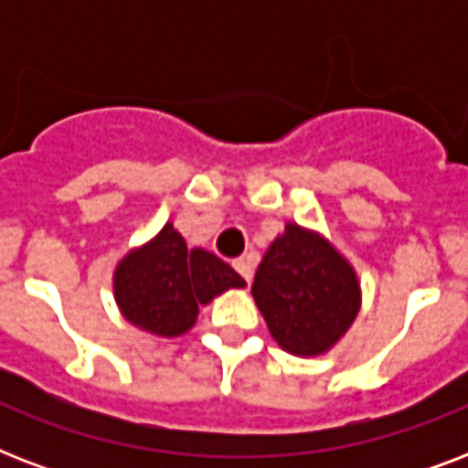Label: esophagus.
I'll list each match as a JSON object with an SVG mask.
<instances>
[{
    "instance_id": "34e87169",
    "label": "esophagus",
    "mask_w": 468,
    "mask_h": 468,
    "mask_svg": "<svg viewBox=\"0 0 468 468\" xmlns=\"http://www.w3.org/2000/svg\"><path fill=\"white\" fill-rule=\"evenodd\" d=\"M233 267H235V271H238V274H240L242 279H245V282H252V267H250V262L248 260H245V257H240V260H235L233 262Z\"/></svg>"
}]
</instances>
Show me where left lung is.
I'll return each instance as SVG.
<instances>
[{
  "mask_svg": "<svg viewBox=\"0 0 468 468\" xmlns=\"http://www.w3.org/2000/svg\"><path fill=\"white\" fill-rule=\"evenodd\" d=\"M252 296L279 347L299 356L333 347L356 318L362 299L347 260L296 223L264 252Z\"/></svg>",
  "mask_w": 468,
  "mask_h": 468,
  "instance_id": "obj_1",
  "label": "left lung"
}]
</instances>
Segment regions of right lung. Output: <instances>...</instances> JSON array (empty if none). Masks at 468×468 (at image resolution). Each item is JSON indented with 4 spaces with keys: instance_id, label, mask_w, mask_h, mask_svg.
Returning <instances> with one entry per match:
<instances>
[{
    "instance_id": "obj_1",
    "label": "right lung",
    "mask_w": 468,
    "mask_h": 468,
    "mask_svg": "<svg viewBox=\"0 0 468 468\" xmlns=\"http://www.w3.org/2000/svg\"><path fill=\"white\" fill-rule=\"evenodd\" d=\"M245 279L220 257L186 242L172 223L128 252L113 274V296L128 323L160 337H176L197 323L198 306Z\"/></svg>"
}]
</instances>
